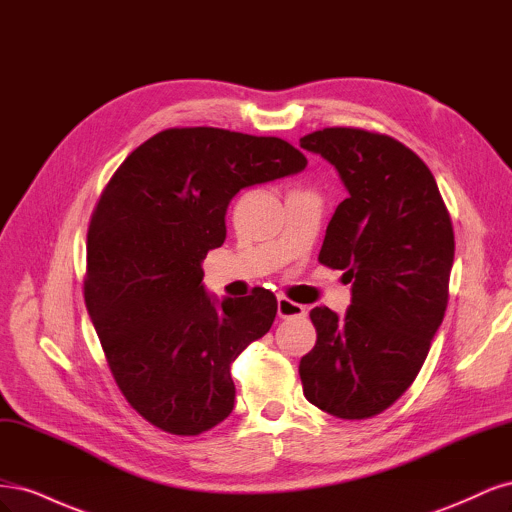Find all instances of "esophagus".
Instances as JSON below:
<instances>
[{
	"label": "esophagus",
	"mask_w": 512,
	"mask_h": 512,
	"mask_svg": "<svg viewBox=\"0 0 512 512\" xmlns=\"http://www.w3.org/2000/svg\"><path fill=\"white\" fill-rule=\"evenodd\" d=\"M277 316H280V318H301V316H305V307L286 299V297H280V299H277Z\"/></svg>",
	"instance_id": "34e87169"
}]
</instances>
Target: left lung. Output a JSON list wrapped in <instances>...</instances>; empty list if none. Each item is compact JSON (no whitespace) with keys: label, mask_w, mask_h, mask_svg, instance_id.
Instances as JSON below:
<instances>
[{"label":"left lung","mask_w":512,"mask_h":512,"mask_svg":"<svg viewBox=\"0 0 512 512\" xmlns=\"http://www.w3.org/2000/svg\"><path fill=\"white\" fill-rule=\"evenodd\" d=\"M342 177L348 198L327 226L320 265L344 271L352 303L309 312L316 346L299 363L309 404L363 421L404 395L442 324L453 222L427 164L393 136L322 128L301 138Z\"/></svg>","instance_id":"8db88e82"}]
</instances>
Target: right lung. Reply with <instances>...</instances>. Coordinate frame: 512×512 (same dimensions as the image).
I'll use <instances>...</instances> for the list:
<instances>
[{"label": "right lung", "mask_w": 512, "mask_h": 512, "mask_svg": "<svg viewBox=\"0 0 512 512\" xmlns=\"http://www.w3.org/2000/svg\"><path fill=\"white\" fill-rule=\"evenodd\" d=\"M303 153L277 136L168 128L115 170L91 213L85 305L128 404L173 436H200L235 408L230 365L265 335L273 292L224 299L203 288L207 252L247 185L299 173Z\"/></svg>", "instance_id": "obj_1"}]
</instances>
